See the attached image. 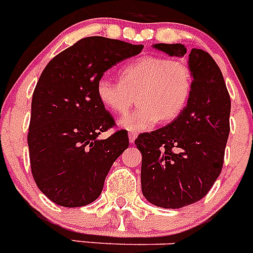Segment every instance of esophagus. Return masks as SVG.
<instances>
[{
  "mask_svg": "<svg viewBox=\"0 0 253 253\" xmlns=\"http://www.w3.org/2000/svg\"><path fill=\"white\" fill-rule=\"evenodd\" d=\"M135 139H137V134H135V133H129V142L134 143V142H135Z\"/></svg>",
  "mask_w": 253,
  "mask_h": 253,
  "instance_id": "34e87169",
  "label": "esophagus"
}]
</instances>
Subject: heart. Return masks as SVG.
Listing matches in <instances>:
<instances>
[{
  "instance_id": "obj_1",
  "label": "heart",
  "mask_w": 253,
  "mask_h": 253,
  "mask_svg": "<svg viewBox=\"0 0 253 253\" xmlns=\"http://www.w3.org/2000/svg\"><path fill=\"white\" fill-rule=\"evenodd\" d=\"M191 88L193 75L186 63L153 55L123 67L120 80L102 76L96 84L100 102L114 114L128 113L137 96V110L119 120L131 133L149 130L161 119H175L186 106Z\"/></svg>"
}]
</instances>
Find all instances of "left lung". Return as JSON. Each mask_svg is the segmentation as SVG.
Instances as JSON below:
<instances>
[{
	"instance_id": "1",
	"label": "left lung",
	"mask_w": 253,
	"mask_h": 253,
	"mask_svg": "<svg viewBox=\"0 0 253 253\" xmlns=\"http://www.w3.org/2000/svg\"><path fill=\"white\" fill-rule=\"evenodd\" d=\"M169 57H184L182 44H153ZM193 88L184 110L169 125L135 139L142 153V193L151 204L178 209L204 198L222 171L229 135L231 97L215 60L191 49Z\"/></svg>"
}]
</instances>
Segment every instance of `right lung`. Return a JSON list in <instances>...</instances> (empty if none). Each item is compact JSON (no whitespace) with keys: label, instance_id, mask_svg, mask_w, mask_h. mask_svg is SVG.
I'll list each match as a JSON object with an SVG mask.
<instances>
[{"label":"right lung","instance_id":"obj_1","mask_svg":"<svg viewBox=\"0 0 253 253\" xmlns=\"http://www.w3.org/2000/svg\"><path fill=\"white\" fill-rule=\"evenodd\" d=\"M143 48L84 38L44 68L33 93L28 144L33 177L55 204L77 208L95 202L113 163L129 147L124 130L99 138L115 123L97 97L96 84L107 69Z\"/></svg>","mask_w":253,"mask_h":253}]
</instances>
